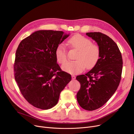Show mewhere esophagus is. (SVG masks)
Here are the masks:
<instances>
[{"instance_id": "obj_1", "label": "esophagus", "mask_w": 134, "mask_h": 134, "mask_svg": "<svg viewBox=\"0 0 134 134\" xmlns=\"http://www.w3.org/2000/svg\"><path fill=\"white\" fill-rule=\"evenodd\" d=\"M75 78H76V77H75V75H72V79L73 80H75Z\"/></svg>"}]
</instances>
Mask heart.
I'll return each instance as SVG.
<instances>
[{
    "label": "heart",
    "instance_id": "heart-1",
    "mask_svg": "<svg viewBox=\"0 0 134 134\" xmlns=\"http://www.w3.org/2000/svg\"><path fill=\"white\" fill-rule=\"evenodd\" d=\"M69 46L72 49L78 51L75 57V61L67 60V51L63 44L60 43L55 50V57L60 64H64L62 69L70 74H77L82 72L87 67L91 69L99 61L100 56L99 46L93 43L92 41L83 35L76 34L68 40Z\"/></svg>",
    "mask_w": 134,
    "mask_h": 134
}]
</instances>
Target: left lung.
<instances>
[{
    "instance_id": "obj_1",
    "label": "left lung",
    "mask_w": 134,
    "mask_h": 134,
    "mask_svg": "<svg viewBox=\"0 0 134 134\" xmlns=\"http://www.w3.org/2000/svg\"><path fill=\"white\" fill-rule=\"evenodd\" d=\"M86 35L97 42L100 56L90 72L76 76L81 85L76 98L83 109L92 111L101 107L116 91L121 79L123 60L117 44L107 35L101 32Z\"/></svg>"
}]
</instances>
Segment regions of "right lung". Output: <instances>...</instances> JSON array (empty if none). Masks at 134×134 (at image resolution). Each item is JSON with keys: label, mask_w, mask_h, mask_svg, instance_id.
Masks as SVG:
<instances>
[{"label": "right lung", "mask_w": 134, "mask_h": 134, "mask_svg": "<svg viewBox=\"0 0 134 134\" xmlns=\"http://www.w3.org/2000/svg\"><path fill=\"white\" fill-rule=\"evenodd\" d=\"M69 36L62 31L40 30L23 39L15 53L14 75L25 99L35 107L55 106L71 79L55 57L57 46Z\"/></svg>", "instance_id": "right-lung-1"}]
</instances>
